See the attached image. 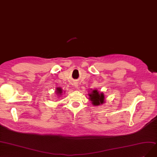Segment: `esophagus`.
Segmentation results:
<instances>
[{
    "mask_svg": "<svg viewBox=\"0 0 157 157\" xmlns=\"http://www.w3.org/2000/svg\"><path fill=\"white\" fill-rule=\"evenodd\" d=\"M74 86H75V88H78V83H75Z\"/></svg>",
    "mask_w": 157,
    "mask_h": 157,
    "instance_id": "1",
    "label": "esophagus"
}]
</instances>
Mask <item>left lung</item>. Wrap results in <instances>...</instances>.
Here are the masks:
<instances>
[{"label": "left lung", "instance_id": "1", "mask_svg": "<svg viewBox=\"0 0 157 157\" xmlns=\"http://www.w3.org/2000/svg\"><path fill=\"white\" fill-rule=\"evenodd\" d=\"M89 99L92 101V103L94 106H98L101 105L104 103V100H105V96L102 93H99L97 90L94 89L92 90L90 94H89Z\"/></svg>", "mask_w": 157, "mask_h": 157}]
</instances>
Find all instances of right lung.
<instances>
[{
	"mask_svg": "<svg viewBox=\"0 0 157 157\" xmlns=\"http://www.w3.org/2000/svg\"><path fill=\"white\" fill-rule=\"evenodd\" d=\"M56 94L59 96H61L62 94V89L61 88H57L56 90Z\"/></svg>",
	"mask_w": 157,
	"mask_h": 157,
	"instance_id": "1",
	"label": "right lung"
}]
</instances>
